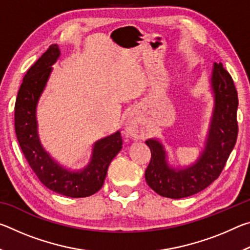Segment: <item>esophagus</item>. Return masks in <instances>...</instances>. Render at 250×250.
Masks as SVG:
<instances>
[{"label": "esophagus", "instance_id": "1", "mask_svg": "<svg viewBox=\"0 0 250 250\" xmlns=\"http://www.w3.org/2000/svg\"><path fill=\"white\" fill-rule=\"evenodd\" d=\"M125 132L128 137L132 138V139H140L142 138V131L139 128V125L137 124V121L134 119H128L125 122Z\"/></svg>", "mask_w": 250, "mask_h": 250}]
</instances>
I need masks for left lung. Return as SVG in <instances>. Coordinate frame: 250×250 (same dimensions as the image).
<instances>
[{
  "label": "left lung",
  "mask_w": 250,
  "mask_h": 250,
  "mask_svg": "<svg viewBox=\"0 0 250 250\" xmlns=\"http://www.w3.org/2000/svg\"><path fill=\"white\" fill-rule=\"evenodd\" d=\"M214 110L204 150L192 166L174 168L168 166L167 152L156 139L146 140L151 161L146 170L147 185L161 196L183 198L203 191L217 179L235 146L238 134V96L229 73L222 62H215L210 77Z\"/></svg>",
  "instance_id": "left-lung-1"
}]
</instances>
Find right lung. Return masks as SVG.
<instances>
[{"instance_id": "1", "label": "right lung", "mask_w": 250, "mask_h": 250, "mask_svg": "<svg viewBox=\"0 0 250 250\" xmlns=\"http://www.w3.org/2000/svg\"><path fill=\"white\" fill-rule=\"evenodd\" d=\"M61 55L56 44L42 55L27 70L15 103V132L29 167L46 188L69 197H87L104 185L109 164L122 147L120 131L96 141L89 163L80 170H69L56 162L42 146L37 131L36 107Z\"/></svg>"}]
</instances>
